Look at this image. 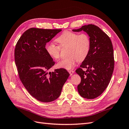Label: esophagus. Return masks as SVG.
<instances>
[{
	"instance_id": "1",
	"label": "esophagus",
	"mask_w": 129,
	"mask_h": 129,
	"mask_svg": "<svg viewBox=\"0 0 129 129\" xmlns=\"http://www.w3.org/2000/svg\"><path fill=\"white\" fill-rule=\"evenodd\" d=\"M68 72H69V73L70 74V75H73V73H74V71H73V70H69Z\"/></svg>"
}]
</instances>
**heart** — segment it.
I'll list each match as a JSON object with an SVG mask.
<instances>
[{
	"label": "heart",
	"instance_id": "b5f03b06",
	"mask_svg": "<svg viewBox=\"0 0 129 129\" xmlns=\"http://www.w3.org/2000/svg\"><path fill=\"white\" fill-rule=\"evenodd\" d=\"M59 46L52 43L46 44L45 49L48 55L57 60L60 57L61 48L67 47V58L58 62L57 67L67 70L72 69L77 61H83L89 52L91 42L87 34H78L71 31H64L56 39Z\"/></svg>",
	"mask_w": 129,
	"mask_h": 129
}]
</instances>
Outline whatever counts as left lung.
Segmentation results:
<instances>
[{
  "label": "left lung",
  "mask_w": 129,
  "mask_h": 129,
  "mask_svg": "<svg viewBox=\"0 0 129 129\" xmlns=\"http://www.w3.org/2000/svg\"><path fill=\"white\" fill-rule=\"evenodd\" d=\"M83 30L90 39V49L87 56L76 73L81 78L77 85L80 95L87 99L101 95L110 82L114 69V49L108 35L98 26L90 24L82 26L73 32ZM83 68H86V72Z\"/></svg>",
  "instance_id": "8db88e82"
}]
</instances>
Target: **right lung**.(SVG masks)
I'll use <instances>...</instances> for the list:
<instances>
[{
    "label": "right lung",
    "mask_w": 129,
    "mask_h": 129,
    "mask_svg": "<svg viewBox=\"0 0 129 129\" xmlns=\"http://www.w3.org/2000/svg\"><path fill=\"white\" fill-rule=\"evenodd\" d=\"M61 30L31 28L22 34L15 46L14 58L19 78L30 95L40 102L57 99L69 76L63 68L48 72L55 62L46 51V43Z\"/></svg>",
    "instance_id": "1"
}]
</instances>
